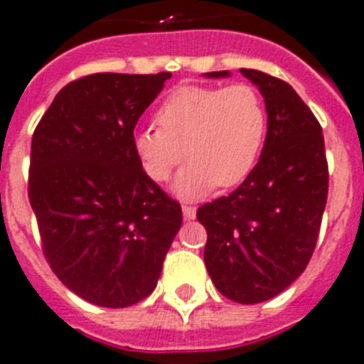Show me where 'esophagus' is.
Listing matches in <instances>:
<instances>
[{
  "label": "esophagus",
  "instance_id": "1",
  "mask_svg": "<svg viewBox=\"0 0 364 364\" xmlns=\"http://www.w3.org/2000/svg\"><path fill=\"white\" fill-rule=\"evenodd\" d=\"M183 216H185V220L196 218V207H194V205H183Z\"/></svg>",
  "mask_w": 364,
  "mask_h": 364
}]
</instances>
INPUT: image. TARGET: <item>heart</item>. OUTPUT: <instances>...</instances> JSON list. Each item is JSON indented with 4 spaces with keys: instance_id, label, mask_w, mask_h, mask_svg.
<instances>
[{
    "instance_id": "heart-1",
    "label": "heart",
    "mask_w": 364,
    "mask_h": 364,
    "mask_svg": "<svg viewBox=\"0 0 364 364\" xmlns=\"http://www.w3.org/2000/svg\"><path fill=\"white\" fill-rule=\"evenodd\" d=\"M157 129L133 135V151L149 179H170L187 155L176 192L201 196L231 188L252 173L268 129L267 107L248 83L229 87L185 85L173 88L155 112Z\"/></svg>"
}]
</instances>
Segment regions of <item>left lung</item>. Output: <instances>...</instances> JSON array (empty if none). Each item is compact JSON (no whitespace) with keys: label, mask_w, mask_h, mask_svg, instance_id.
Wrapping results in <instances>:
<instances>
[{"label":"left lung","mask_w":364,"mask_h":364,"mask_svg":"<svg viewBox=\"0 0 364 364\" xmlns=\"http://www.w3.org/2000/svg\"><path fill=\"white\" fill-rule=\"evenodd\" d=\"M240 72L264 97L267 140L242 185L201 205L196 216L207 229L203 259L210 279L225 298L250 305L285 291L309 264L329 172L322 127L294 88L259 70Z\"/></svg>","instance_id":"8db88e82"}]
</instances>
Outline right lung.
<instances>
[{"label":"right lung","mask_w":364,"mask_h":364,"mask_svg":"<svg viewBox=\"0 0 364 364\" xmlns=\"http://www.w3.org/2000/svg\"><path fill=\"white\" fill-rule=\"evenodd\" d=\"M172 73H92L55 96L36 125L29 201L42 252L79 298L120 309L154 292L181 205L133 151L142 112Z\"/></svg>","instance_id":"obj_1"}]
</instances>
